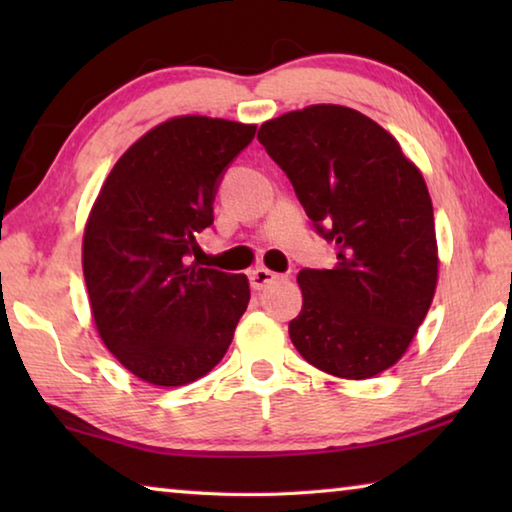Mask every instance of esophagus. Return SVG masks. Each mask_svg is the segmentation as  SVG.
Returning a JSON list of instances; mask_svg holds the SVG:
<instances>
[{
  "label": "esophagus",
  "instance_id": "obj_1",
  "mask_svg": "<svg viewBox=\"0 0 512 512\" xmlns=\"http://www.w3.org/2000/svg\"><path fill=\"white\" fill-rule=\"evenodd\" d=\"M250 287L253 289H264V287H268V284H273L275 280H280V273H273V271H268V268H264V266H259V268H255V271H250Z\"/></svg>",
  "mask_w": 512,
  "mask_h": 512
}]
</instances>
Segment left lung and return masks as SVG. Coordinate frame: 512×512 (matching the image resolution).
<instances>
[{
	"instance_id": "obj_1",
	"label": "left lung",
	"mask_w": 512,
	"mask_h": 512,
	"mask_svg": "<svg viewBox=\"0 0 512 512\" xmlns=\"http://www.w3.org/2000/svg\"><path fill=\"white\" fill-rule=\"evenodd\" d=\"M259 144L291 180L334 268H302L289 336L302 359L343 379L379 375L402 357L438 280L433 207L422 173L391 133L345 106L266 121Z\"/></svg>"
}]
</instances>
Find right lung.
Listing matches in <instances>:
<instances>
[{"mask_svg": "<svg viewBox=\"0 0 512 512\" xmlns=\"http://www.w3.org/2000/svg\"><path fill=\"white\" fill-rule=\"evenodd\" d=\"M257 126L176 117L112 167L83 235V275L106 348L144 381L183 386L223 359L250 300L246 275L192 262L214 196Z\"/></svg>", "mask_w": 512, "mask_h": 512, "instance_id": "1", "label": "right lung"}]
</instances>
